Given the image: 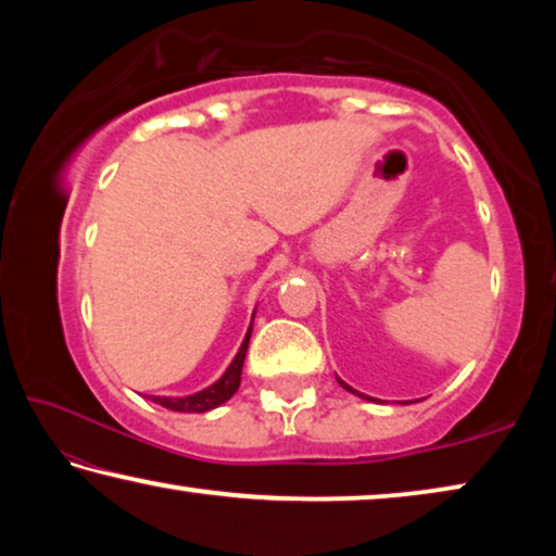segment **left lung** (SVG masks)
Instances as JSON below:
<instances>
[{
	"mask_svg": "<svg viewBox=\"0 0 556 556\" xmlns=\"http://www.w3.org/2000/svg\"><path fill=\"white\" fill-rule=\"evenodd\" d=\"M336 380H338V384H341V388H343V390H348V392H353V394H357V397H363V400H370V402H375L372 397H365V394H363V392H357V390H353V388H351V384H348V382H343L341 378H336Z\"/></svg>",
	"mask_w": 556,
	"mask_h": 556,
	"instance_id": "obj_1",
	"label": "left lung"
}]
</instances>
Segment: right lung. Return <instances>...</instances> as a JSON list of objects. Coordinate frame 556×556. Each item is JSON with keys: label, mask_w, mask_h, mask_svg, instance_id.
Returning <instances> with one entry per match:
<instances>
[{"label": "right lung", "mask_w": 556, "mask_h": 556, "mask_svg": "<svg viewBox=\"0 0 556 556\" xmlns=\"http://www.w3.org/2000/svg\"><path fill=\"white\" fill-rule=\"evenodd\" d=\"M252 321H255V314H252ZM252 321H250L248 333H244V338H242L238 355L232 357V363L228 365V370L220 375V380H215L213 384H208V388L201 392L186 394V397H156V394H147V397L172 412H188V414L211 412L215 407H220L223 402H228L240 388L242 363H244V355H248V345H250V336H252Z\"/></svg>", "instance_id": "right-lung-1"}]
</instances>
